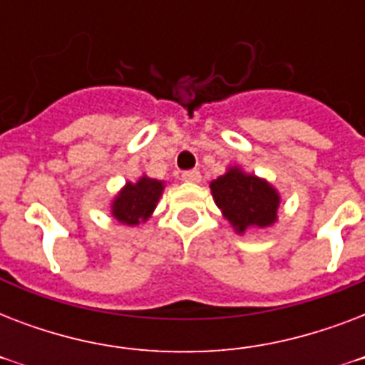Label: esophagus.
Segmentation results:
<instances>
[{
    "instance_id": "esophagus-1",
    "label": "esophagus",
    "mask_w": 365,
    "mask_h": 365,
    "mask_svg": "<svg viewBox=\"0 0 365 365\" xmlns=\"http://www.w3.org/2000/svg\"><path fill=\"white\" fill-rule=\"evenodd\" d=\"M182 180H183V182H189V183H199L200 182V172L197 170V168H193V170L182 172Z\"/></svg>"
}]
</instances>
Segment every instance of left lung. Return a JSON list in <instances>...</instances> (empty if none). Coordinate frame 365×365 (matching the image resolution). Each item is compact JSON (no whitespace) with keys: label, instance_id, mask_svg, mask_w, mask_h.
Instances as JSON below:
<instances>
[{"label":"left lung","instance_id":"1","mask_svg":"<svg viewBox=\"0 0 365 365\" xmlns=\"http://www.w3.org/2000/svg\"><path fill=\"white\" fill-rule=\"evenodd\" d=\"M210 189L223 216L239 233L248 227H267L277 220L278 193L259 178L231 168L214 180Z\"/></svg>","mask_w":365,"mask_h":365}]
</instances>
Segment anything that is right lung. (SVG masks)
Masks as SVG:
<instances>
[{
    "label": "right lung",
    "mask_w": 365,
    "mask_h": 365,
    "mask_svg": "<svg viewBox=\"0 0 365 365\" xmlns=\"http://www.w3.org/2000/svg\"><path fill=\"white\" fill-rule=\"evenodd\" d=\"M163 182L142 178L138 183H126V187L113 200V216L126 225H136L145 222L157 206Z\"/></svg>",
    "instance_id": "add662e5"
}]
</instances>
